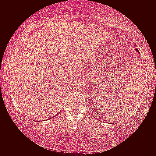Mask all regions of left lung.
Instances as JSON below:
<instances>
[{
	"mask_svg": "<svg viewBox=\"0 0 156 156\" xmlns=\"http://www.w3.org/2000/svg\"><path fill=\"white\" fill-rule=\"evenodd\" d=\"M136 50H137V49H136Z\"/></svg>",
	"mask_w": 156,
	"mask_h": 156,
	"instance_id": "left-lung-1",
	"label": "left lung"
}]
</instances>
